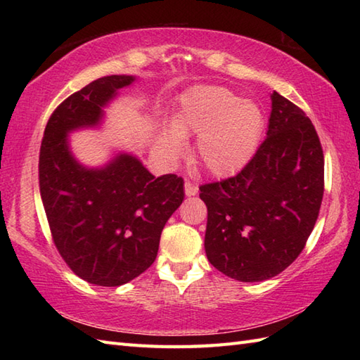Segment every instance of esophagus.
<instances>
[{
	"instance_id": "esophagus-1",
	"label": "esophagus",
	"mask_w": 360,
	"mask_h": 360,
	"mask_svg": "<svg viewBox=\"0 0 360 360\" xmlns=\"http://www.w3.org/2000/svg\"><path fill=\"white\" fill-rule=\"evenodd\" d=\"M184 190H186V195H187V196H195V195L198 193V186H196V184H193V182L186 181Z\"/></svg>"
}]
</instances>
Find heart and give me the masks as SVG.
<instances>
[{
    "instance_id": "obj_1",
    "label": "heart",
    "mask_w": 360,
    "mask_h": 360,
    "mask_svg": "<svg viewBox=\"0 0 360 360\" xmlns=\"http://www.w3.org/2000/svg\"><path fill=\"white\" fill-rule=\"evenodd\" d=\"M264 128L259 106L224 86H195L182 94L170 127L159 129L155 153L172 164L198 134L195 158L213 176H231L246 165Z\"/></svg>"
}]
</instances>
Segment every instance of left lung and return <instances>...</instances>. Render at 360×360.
<instances>
[{"label": "left lung", "mask_w": 360, "mask_h": 360, "mask_svg": "<svg viewBox=\"0 0 360 360\" xmlns=\"http://www.w3.org/2000/svg\"><path fill=\"white\" fill-rule=\"evenodd\" d=\"M266 139L243 170L200 187L207 205L205 254L224 275L263 281L302 254L325 190L317 131L297 105L275 93Z\"/></svg>", "instance_id": "1"}]
</instances>
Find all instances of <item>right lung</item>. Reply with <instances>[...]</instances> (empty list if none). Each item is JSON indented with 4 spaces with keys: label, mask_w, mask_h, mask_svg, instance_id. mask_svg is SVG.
<instances>
[{
    "label": "right lung",
    "mask_w": 360,
    "mask_h": 360,
    "mask_svg": "<svg viewBox=\"0 0 360 360\" xmlns=\"http://www.w3.org/2000/svg\"><path fill=\"white\" fill-rule=\"evenodd\" d=\"M133 82V75H106L65 98L44 128L38 159L53 244L75 275L97 286L125 285L147 271L165 223L184 200L182 178H155L131 155L86 168L70 150L68 133L97 125L103 106Z\"/></svg>",
    "instance_id": "obj_1"
}]
</instances>
